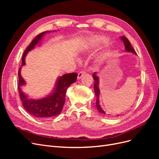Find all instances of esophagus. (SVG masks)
<instances>
[{"instance_id":"esophagus-1","label":"esophagus","mask_w":159,"mask_h":159,"mask_svg":"<svg viewBox=\"0 0 159 159\" xmlns=\"http://www.w3.org/2000/svg\"><path fill=\"white\" fill-rule=\"evenodd\" d=\"M85 74V72L84 71H80V73H78V80H80L81 78H82V76H84Z\"/></svg>"}]
</instances>
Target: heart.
Instances as JSON below:
<instances>
[{"label":"heart","mask_w":159,"mask_h":159,"mask_svg":"<svg viewBox=\"0 0 159 159\" xmlns=\"http://www.w3.org/2000/svg\"><path fill=\"white\" fill-rule=\"evenodd\" d=\"M107 42V38H105L104 36H91L87 44L84 45V49L85 50H88L89 48H94V47H97L100 46L101 44H105ZM107 55V52H103L102 54H101L99 57H98V61L99 62H102L105 57H106Z\"/></svg>","instance_id":"heart-1"}]
</instances>
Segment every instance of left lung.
Instances as JSON below:
<instances>
[{
    "mask_svg": "<svg viewBox=\"0 0 159 159\" xmlns=\"http://www.w3.org/2000/svg\"><path fill=\"white\" fill-rule=\"evenodd\" d=\"M121 40L123 41V44L125 45V51L127 52H131L133 53V54L136 55V52L134 50L132 46L131 45V43L128 40L127 38L125 36H121L120 37ZM93 78L94 79V91H95V94L96 96V107H97L98 111L102 113L103 115H106V113L104 111V110L102 109V107H101V105L99 104V93H100V90L99 88V77L97 75V72H94L93 74Z\"/></svg>",
    "mask_w": 159,
    "mask_h": 159,
    "instance_id": "left-lung-1",
    "label": "left lung"
}]
</instances>
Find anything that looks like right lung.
Masks as SVG:
<instances>
[{"label":"right lung","instance_id":"1","mask_svg":"<svg viewBox=\"0 0 159 159\" xmlns=\"http://www.w3.org/2000/svg\"><path fill=\"white\" fill-rule=\"evenodd\" d=\"M50 32V31L42 32L38 34L32 41L30 44L27 47L24 52L22 60V66H25L26 64L25 57L28 53L34 48L38 44H40L43 36ZM21 68L22 67H20L18 71L19 84L18 88L24 108L28 113L38 118H48L58 115L61 113L65 103L67 89L72 84L75 82L78 74L76 73H71L60 76L56 81L54 89L51 93L46 95L44 98L34 99L30 98L22 89V86H25L26 83L21 75Z\"/></svg>","mask_w":159,"mask_h":159}]
</instances>
